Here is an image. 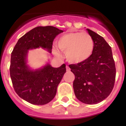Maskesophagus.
<instances>
[{
    "mask_svg": "<svg viewBox=\"0 0 126 126\" xmlns=\"http://www.w3.org/2000/svg\"><path fill=\"white\" fill-rule=\"evenodd\" d=\"M66 69H67V71H70V68H69V66H66Z\"/></svg>",
    "mask_w": 126,
    "mask_h": 126,
    "instance_id": "1",
    "label": "esophagus"
}]
</instances>
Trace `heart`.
<instances>
[{
	"label": "heart",
	"instance_id": "b5f03b06",
	"mask_svg": "<svg viewBox=\"0 0 126 126\" xmlns=\"http://www.w3.org/2000/svg\"><path fill=\"white\" fill-rule=\"evenodd\" d=\"M57 46L65 53L66 58L72 63L84 62L92 55L94 48L93 38L88 33L71 32L63 34L58 38ZM53 51L59 55L55 48Z\"/></svg>",
	"mask_w": 126,
	"mask_h": 126
}]
</instances>
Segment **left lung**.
<instances>
[{"label": "left lung", "mask_w": 126, "mask_h": 126, "mask_svg": "<svg viewBox=\"0 0 126 126\" xmlns=\"http://www.w3.org/2000/svg\"><path fill=\"white\" fill-rule=\"evenodd\" d=\"M94 42V51L82 63L69 65L75 75L73 89L77 98L88 105L99 103L114 88L116 67L111 47L101 36L87 29Z\"/></svg>", "instance_id": "obj_1"}]
</instances>
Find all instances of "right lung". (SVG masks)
I'll return each mask as SVG.
<instances>
[{
  "label": "right lung",
  "instance_id": "1",
  "mask_svg": "<svg viewBox=\"0 0 126 126\" xmlns=\"http://www.w3.org/2000/svg\"><path fill=\"white\" fill-rule=\"evenodd\" d=\"M63 32L52 26L35 27L19 39L12 52L10 74L14 89L21 98L32 105H43L53 99L66 65L53 68L47 64L32 71L26 62L29 49L41 47L51 53L54 38Z\"/></svg>",
  "mask_w": 126,
  "mask_h": 126
}]
</instances>
